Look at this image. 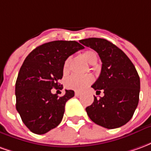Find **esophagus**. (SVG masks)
<instances>
[{"mask_svg":"<svg viewBox=\"0 0 151 151\" xmlns=\"http://www.w3.org/2000/svg\"><path fill=\"white\" fill-rule=\"evenodd\" d=\"M81 95H82V94H81L80 92H78V91L75 92V96H76V97H79V96H81Z\"/></svg>","mask_w":151,"mask_h":151,"instance_id":"1","label":"esophagus"}]
</instances>
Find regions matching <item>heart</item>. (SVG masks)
Listing matches in <instances>:
<instances>
[{
    "label": "heart",
    "instance_id": "1",
    "mask_svg": "<svg viewBox=\"0 0 151 151\" xmlns=\"http://www.w3.org/2000/svg\"><path fill=\"white\" fill-rule=\"evenodd\" d=\"M83 58L91 65H95L98 60V54L93 50H86L82 53ZM70 58H67L63 65V72L67 73L69 69V64ZM94 78L91 75H72L66 79L65 85L66 88L73 90L76 91H83L92 84Z\"/></svg>",
    "mask_w": 151,
    "mask_h": 151
}]
</instances>
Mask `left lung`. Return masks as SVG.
I'll list each match as a JSON object with an SVG mask.
<instances>
[{"label": "left lung", "instance_id": "1", "mask_svg": "<svg viewBox=\"0 0 151 151\" xmlns=\"http://www.w3.org/2000/svg\"><path fill=\"white\" fill-rule=\"evenodd\" d=\"M84 46L97 52L102 61L100 75L91 86L104 95L94 96L86 108L90 119L106 129H116L129 122L136 110L140 93V78L129 58L118 47L104 39L80 40Z\"/></svg>", "mask_w": 151, "mask_h": 151}]
</instances>
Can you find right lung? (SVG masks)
<instances>
[{
  "label": "right lung",
  "instance_id": "1",
  "mask_svg": "<svg viewBox=\"0 0 151 151\" xmlns=\"http://www.w3.org/2000/svg\"><path fill=\"white\" fill-rule=\"evenodd\" d=\"M83 48L76 41L56 40L37 47L26 57L15 84L16 109L32 133L44 134L61 122L66 102L74 91L65 90L59 97L51 91L62 87L58 82L65 60Z\"/></svg>",
  "mask_w": 151,
  "mask_h": 151
}]
</instances>
